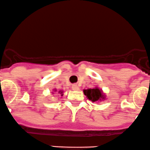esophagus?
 <instances>
[{
  "label": "esophagus",
  "instance_id": "obj_1",
  "mask_svg": "<svg viewBox=\"0 0 150 150\" xmlns=\"http://www.w3.org/2000/svg\"><path fill=\"white\" fill-rule=\"evenodd\" d=\"M72 90H79V86L77 85V84H74V85H72Z\"/></svg>",
  "mask_w": 150,
  "mask_h": 150
}]
</instances>
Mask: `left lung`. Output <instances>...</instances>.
<instances>
[{"mask_svg": "<svg viewBox=\"0 0 150 150\" xmlns=\"http://www.w3.org/2000/svg\"><path fill=\"white\" fill-rule=\"evenodd\" d=\"M83 92H84V94L87 97V98L93 102L105 100V96L103 95V91L97 87L93 89L90 88L87 89V90H84Z\"/></svg>", "mask_w": 150, "mask_h": 150, "instance_id": "left-lung-1", "label": "left lung"}]
</instances>
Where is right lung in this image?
Instances as JSON below:
<instances>
[{"mask_svg":"<svg viewBox=\"0 0 150 150\" xmlns=\"http://www.w3.org/2000/svg\"><path fill=\"white\" fill-rule=\"evenodd\" d=\"M54 91H57V90H56V89H54ZM57 93H59V94H60V95H61V96H63V90H60V91H58V92H57Z\"/></svg>","mask_w":150,"mask_h":150,"instance_id":"1","label":"right lung"}]
</instances>
